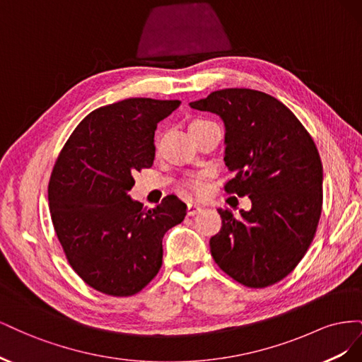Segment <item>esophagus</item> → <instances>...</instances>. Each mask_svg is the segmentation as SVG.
<instances>
[{
  "label": "esophagus",
  "instance_id": "1",
  "mask_svg": "<svg viewBox=\"0 0 362 362\" xmlns=\"http://www.w3.org/2000/svg\"><path fill=\"white\" fill-rule=\"evenodd\" d=\"M201 211H202V205L196 204V202H189L187 204V214L189 216H194V214H198Z\"/></svg>",
  "mask_w": 362,
  "mask_h": 362
}]
</instances>
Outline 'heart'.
<instances>
[{
    "instance_id": "heart-1",
    "label": "heart",
    "mask_w": 362,
    "mask_h": 362,
    "mask_svg": "<svg viewBox=\"0 0 362 362\" xmlns=\"http://www.w3.org/2000/svg\"><path fill=\"white\" fill-rule=\"evenodd\" d=\"M198 122H204V120H194L193 124H198ZM187 189L193 193V194H201L204 187H202V182L199 180H190L187 182Z\"/></svg>"
}]
</instances>
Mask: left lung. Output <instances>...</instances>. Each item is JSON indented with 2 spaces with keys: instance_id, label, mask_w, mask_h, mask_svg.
<instances>
[{
  "instance_id": "8db88e82",
  "label": "left lung",
  "mask_w": 362,
  "mask_h": 362,
  "mask_svg": "<svg viewBox=\"0 0 362 362\" xmlns=\"http://www.w3.org/2000/svg\"><path fill=\"white\" fill-rule=\"evenodd\" d=\"M225 124L228 193L249 196L240 216L218 208L210 250L226 275L250 288L286 278L308 250L323 202V168L310 133L276 98L252 89L216 90L190 103Z\"/></svg>"
}]
</instances>
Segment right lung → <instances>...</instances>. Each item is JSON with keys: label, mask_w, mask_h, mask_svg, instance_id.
<instances>
[{"label": "right lung", "mask_w": 362, "mask_h": 362, "mask_svg": "<svg viewBox=\"0 0 362 362\" xmlns=\"http://www.w3.org/2000/svg\"><path fill=\"white\" fill-rule=\"evenodd\" d=\"M181 101L129 98L96 108L64 144L48 185L54 229L71 267L92 288L124 298L145 288L163 261V237L187 205L156 208L129 198L134 175L152 166L157 124Z\"/></svg>", "instance_id": "obj_1"}]
</instances>
